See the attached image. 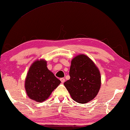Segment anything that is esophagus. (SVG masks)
<instances>
[{
    "label": "esophagus",
    "mask_w": 130,
    "mask_h": 130,
    "mask_svg": "<svg viewBox=\"0 0 130 130\" xmlns=\"http://www.w3.org/2000/svg\"><path fill=\"white\" fill-rule=\"evenodd\" d=\"M60 80H61V82L62 83H64V82H65V79L63 78V77H62V78L60 79Z\"/></svg>",
    "instance_id": "34e87169"
}]
</instances>
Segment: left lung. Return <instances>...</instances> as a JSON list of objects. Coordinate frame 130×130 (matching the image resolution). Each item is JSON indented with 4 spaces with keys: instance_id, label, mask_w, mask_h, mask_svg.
Here are the masks:
<instances>
[{
    "instance_id": "obj_1",
    "label": "left lung",
    "mask_w": 130,
    "mask_h": 130,
    "mask_svg": "<svg viewBox=\"0 0 130 130\" xmlns=\"http://www.w3.org/2000/svg\"><path fill=\"white\" fill-rule=\"evenodd\" d=\"M69 75L70 79L64 85L73 100L84 104L95 98L101 87V76L91 59L84 54L74 57Z\"/></svg>"
}]
</instances>
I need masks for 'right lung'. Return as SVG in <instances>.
I'll list each match as a JSON object with an SVG mask.
<instances>
[{
    "mask_svg": "<svg viewBox=\"0 0 130 130\" xmlns=\"http://www.w3.org/2000/svg\"><path fill=\"white\" fill-rule=\"evenodd\" d=\"M61 83L48 70L46 60H37L30 67L25 80L27 95L37 102H44Z\"/></svg>",
    "mask_w": 130,
    "mask_h": 130,
    "instance_id": "add662e5",
    "label": "right lung"
}]
</instances>
